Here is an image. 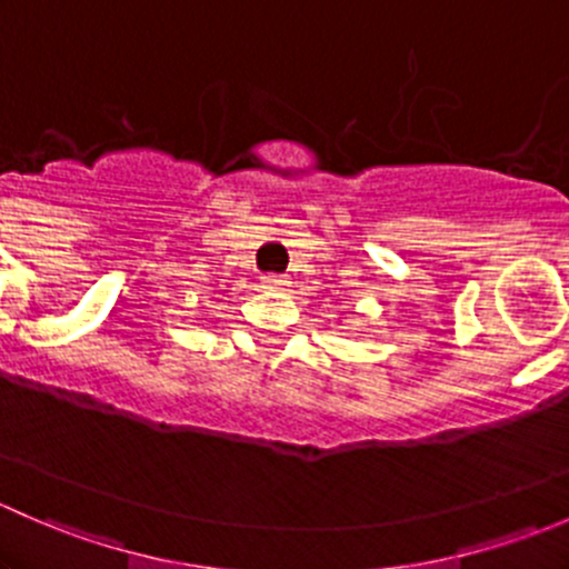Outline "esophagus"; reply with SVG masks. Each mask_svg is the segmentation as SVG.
<instances>
[{
	"label": "esophagus",
	"instance_id": "1",
	"mask_svg": "<svg viewBox=\"0 0 569 569\" xmlns=\"http://www.w3.org/2000/svg\"><path fill=\"white\" fill-rule=\"evenodd\" d=\"M286 286H289L286 274L269 272V274H263V278H261V289H267V291H283Z\"/></svg>",
	"mask_w": 569,
	"mask_h": 569
}]
</instances>
